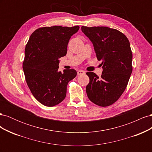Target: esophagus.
Here are the masks:
<instances>
[{
    "label": "esophagus",
    "mask_w": 152,
    "mask_h": 152,
    "mask_svg": "<svg viewBox=\"0 0 152 152\" xmlns=\"http://www.w3.org/2000/svg\"><path fill=\"white\" fill-rule=\"evenodd\" d=\"M85 73V72L84 70H79L77 72V75H83Z\"/></svg>",
    "instance_id": "obj_1"
}]
</instances>
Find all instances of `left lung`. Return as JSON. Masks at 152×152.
Returning <instances> with one entry per match:
<instances>
[{"mask_svg":"<svg viewBox=\"0 0 152 152\" xmlns=\"http://www.w3.org/2000/svg\"><path fill=\"white\" fill-rule=\"evenodd\" d=\"M82 31L93 44L98 60H102L101 77L88 72L89 83L86 93L91 102L99 107H108L121 97L132 71L130 43L122 32L107 26H82Z\"/></svg>","mask_w":152,"mask_h":152,"instance_id":"left-lung-1","label":"left lung"}]
</instances>
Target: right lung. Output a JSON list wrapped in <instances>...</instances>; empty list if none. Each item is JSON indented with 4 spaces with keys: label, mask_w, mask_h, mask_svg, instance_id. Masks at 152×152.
I'll use <instances>...</instances> for the list:
<instances>
[{
    "label": "right lung",
    "mask_w": 152,
    "mask_h": 152,
    "mask_svg": "<svg viewBox=\"0 0 152 152\" xmlns=\"http://www.w3.org/2000/svg\"><path fill=\"white\" fill-rule=\"evenodd\" d=\"M79 30V26L41 27L26 45L23 69L26 84L35 98L46 107L65 98L68 83L77 75L73 69L59 72L58 59L66 54L69 40Z\"/></svg>",
    "instance_id": "1"
}]
</instances>
